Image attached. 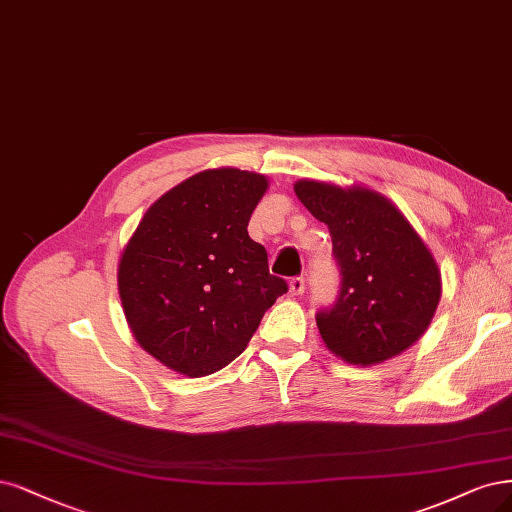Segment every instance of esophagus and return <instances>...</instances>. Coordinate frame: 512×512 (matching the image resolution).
I'll list each match as a JSON object with an SVG mask.
<instances>
[{"mask_svg": "<svg viewBox=\"0 0 512 512\" xmlns=\"http://www.w3.org/2000/svg\"><path fill=\"white\" fill-rule=\"evenodd\" d=\"M305 292V277H292L290 279V294L301 296Z\"/></svg>", "mask_w": 512, "mask_h": 512, "instance_id": "esophagus-1", "label": "esophagus"}]
</instances>
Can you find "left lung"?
Wrapping results in <instances>:
<instances>
[{
	"label": "left lung",
	"mask_w": 512,
	"mask_h": 512,
	"mask_svg": "<svg viewBox=\"0 0 512 512\" xmlns=\"http://www.w3.org/2000/svg\"><path fill=\"white\" fill-rule=\"evenodd\" d=\"M296 197L324 222L341 288L315 313L326 347L349 364H379L411 347L432 322L440 273L413 226L368 188L301 180Z\"/></svg>",
	"instance_id": "8db88e82"
}]
</instances>
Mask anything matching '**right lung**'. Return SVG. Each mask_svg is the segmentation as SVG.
Segmentation results:
<instances>
[{"instance_id": "right-lung-1", "label": "right lung", "mask_w": 512, "mask_h": 512, "mask_svg": "<svg viewBox=\"0 0 512 512\" xmlns=\"http://www.w3.org/2000/svg\"><path fill=\"white\" fill-rule=\"evenodd\" d=\"M267 186L241 169L192 175L146 211L120 256L118 292L137 343L182 375L231 364L288 292L248 235Z\"/></svg>"}]
</instances>
